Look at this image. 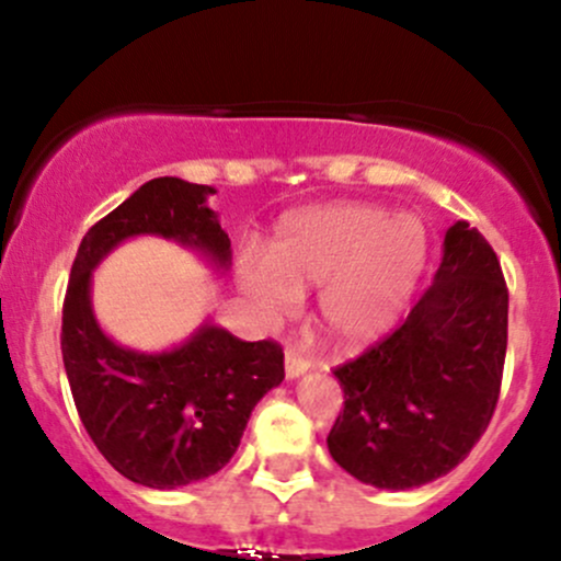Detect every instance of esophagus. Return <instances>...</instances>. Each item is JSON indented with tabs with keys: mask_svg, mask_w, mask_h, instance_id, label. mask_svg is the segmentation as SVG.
Listing matches in <instances>:
<instances>
[{
	"mask_svg": "<svg viewBox=\"0 0 561 561\" xmlns=\"http://www.w3.org/2000/svg\"><path fill=\"white\" fill-rule=\"evenodd\" d=\"M308 369H311V362H308V358L298 356V353H295V351H287V356H285V375H287V379H295V377L306 375Z\"/></svg>",
	"mask_w": 561,
	"mask_h": 561,
	"instance_id": "34e87169",
	"label": "esophagus"
}]
</instances>
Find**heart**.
<instances>
[{"mask_svg":"<svg viewBox=\"0 0 561 561\" xmlns=\"http://www.w3.org/2000/svg\"><path fill=\"white\" fill-rule=\"evenodd\" d=\"M424 253L414 218L364 203L313 205L279 224L266 255L242 253L237 282L266 324L293 319L300 295L321 287V332L337 351H358L401 319Z\"/></svg>","mask_w":561,"mask_h":561,"instance_id":"obj_1","label":"heart"}]
</instances>
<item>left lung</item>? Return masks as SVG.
<instances>
[{
	"instance_id": "1",
	"label": "left lung",
	"mask_w": 561,
	"mask_h": 561,
	"mask_svg": "<svg viewBox=\"0 0 561 561\" xmlns=\"http://www.w3.org/2000/svg\"><path fill=\"white\" fill-rule=\"evenodd\" d=\"M506 324L501 263L478 229L456 221L433 287L403 324L334 369L345 405L327 435L332 459L388 491L448 474L491 424Z\"/></svg>"
}]
</instances>
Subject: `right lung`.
<instances>
[{
	"label": "right lung",
	"mask_w": 561,
	"mask_h": 561,
	"mask_svg": "<svg viewBox=\"0 0 561 561\" xmlns=\"http://www.w3.org/2000/svg\"><path fill=\"white\" fill-rule=\"evenodd\" d=\"M210 195L214 186L176 176L141 184L83 234L62 302V364L83 427L107 465L158 491L227 467L255 403L285 379L274 340L244 343L210 321L163 353L118 345L96 324L92 272L124 240L156 234L229 266L231 242Z\"/></svg>",
	"instance_id": "add662e5"
}]
</instances>
